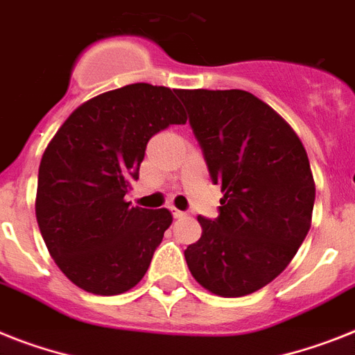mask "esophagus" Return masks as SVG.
<instances>
[{
    "instance_id": "34e87169",
    "label": "esophagus",
    "mask_w": 355,
    "mask_h": 355,
    "mask_svg": "<svg viewBox=\"0 0 355 355\" xmlns=\"http://www.w3.org/2000/svg\"><path fill=\"white\" fill-rule=\"evenodd\" d=\"M172 216H174V218H184V216H187V212H183V210H178V209H174V207H172Z\"/></svg>"
}]
</instances>
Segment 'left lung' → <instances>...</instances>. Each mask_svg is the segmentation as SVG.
<instances>
[{
    "mask_svg": "<svg viewBox=\"0 0 355 355\" xmlns=\"http://www.w3.org/2000/svg\"><path fill=\"white\" fill-rule=\"evenodd\" d=\"M214 184L218 218L184 250L199 285L241 297L268 285L310 230L315 187L309 156L276 110L245 90H178Z\"/></svg>",
    "mask_w": 355,
    "mask_h": 355,
    "instance_id": "obj_1",
    "label": "left lung"
}]
</instances>
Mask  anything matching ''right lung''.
I'll list each match as a JSON object with an SVG mask.
<instances>
[{
	"instance_id": "1",
	"label": "right lung",
	"mask_w": 355,
	"mask_h": 355,
	"mask_svg": "<svg viewBox=\"0 0 355 355\" xmlns=\"http://www.w3.org/2000/svg\"><path fill=\"white\" fill-rule=\"evenodd\" d=\"M178 90L134 83L70 114L41 157L36 218L55 265L79 288L116 295L136 286L163 234L166 209L132 207L146 143L187 116Z\"/></svg>"
}]
</instances>
